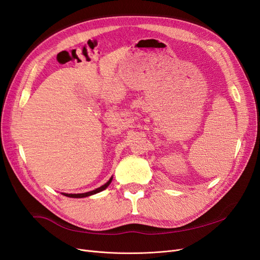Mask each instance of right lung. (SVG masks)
Wrapping results in <instances>:
<instances>
[{"label": "right lung", "mask_w": 260, "mask_h": 260, "mask_svg": "<svg viewBox=\"0 0 260 260\" xmlns=\"http://www.w3.org/2000/svg\"><path fill=\"white\" fill-rule=\"evenodd\" d=\"M112 180H113V177H112L111 179H109L105 184H103L102 186H100V187L95 188V190L90 191V192H86V193H79V194H68V193H61V194H62V195H65V196H67V198H73V199H82V198H88V196H91V195H93V194H96V193H100V192H102L103 190H105V188H106L109 184H111Z\"/></svg>", "instance_id": "add662e5"}]
</instances>
